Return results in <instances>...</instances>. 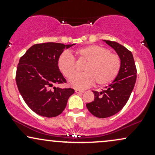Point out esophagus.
Wrapping results in <instances>:
<instances>
[{
    "instance_id": "1",
    "label": "esophagus",
    "mask_w": 155,
    "mask_h": 155,
    "mask_svg": "<svg viewBox=\"0 0 155 155\" xmlns=\"http://www.w3.org/2000/svg\"><path fill=\"white\" fill-rule=\"evenodd\" d=\"M75 92L76 93H82L84 92L83 90H75Z\"/></svg>"
}]
</instances>
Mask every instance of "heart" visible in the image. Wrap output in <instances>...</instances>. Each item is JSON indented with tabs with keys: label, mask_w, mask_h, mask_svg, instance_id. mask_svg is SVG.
<instances>
[{
	"label": "heart",
	"mask_w": 155,
	"mask_h": 155,
	"mask_svg": "<svg viewBox=\"0 0 155 155\" xmlns=\"http://www.w3.org/2000/svg\"><path fill=\"white\" fill-rule=\"evenodd\" d=\"M77 59L87 62L82 74H76L74 59L68 53H63L58 60L60 71L66 78H71L69 84L76 89H85L94 83L104 87L111 83L118 75L121 68V59L116 54L111 53L106 48L98 45H89L80 48L74 52Z\"/></svg>",
	"instance_id": "b5f03b06"
}]
</instances>
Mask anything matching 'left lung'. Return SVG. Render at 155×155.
<instances>
[{
    "label": "left lung",
    "mask_w": 155,
    "mask_h": 155,
    "mask_svg": "<svg viewBox=\"0 0 155 155\" xmlns=\"http://www.w3.org/2000/svg\"><path fill=\"white\" fill-rule=\"evenodd\" d=\"M117 51L121 59V68L116 79L102 92L92 91L95 99L87 104L92 115L106 118L118 113L127 104L136 81L137 70L132 52L119 43L104 40Z\"/></svg>",
    "instance_id": "left-lung-1"
}]
</instances>
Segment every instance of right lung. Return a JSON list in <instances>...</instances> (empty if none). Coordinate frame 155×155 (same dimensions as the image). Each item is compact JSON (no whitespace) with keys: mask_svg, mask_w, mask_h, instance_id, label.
Here are the masks:
<instances>
[{"mask_svg":"<svg viewBox=\"0 0 155 155\" xmlns=\"http://www.w3.org/2000/svg\"><path fill=\"white\" fill-rule=\"evenodd\" d=\"M73 45L36 44L19 59L16 73L17 87L28 107L37 114L49 118L58 116L74 93V89L54 87L66 82L58 68V60L65 48Z\"/></svg>","mask_w":155,"mask_h":155,"instance_id":"add662e5","label":"right lung"}]
</instances>
